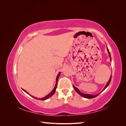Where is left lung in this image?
Instances as JSON below:
<instances>
[{
	"instance_id": "8db88e82",
	"label": "left lung",
	"mask_w": 126,
	"mask_h": 126,
	"mask_svg": "<svg viewBox=\"0 0 126 126\" xmlns=\"http://www.w3.org/2000/svg\"><path fill=\"white\" fill-rule=\"evenodd\" d=\"M107 51H108V54H109V56H110V61H111V55H110V52H109V49H108V47H107ZM111 76H110V79H109V81H108V82H107V83L106 84V86L105 87V88H104V89L102 90V91H104L107 87L108 86H109V83H110V81H111ZM73 87H74V89L75 90V91H76V92H77L78 94H79L81 96H82V97H83V98H87V99H91V98H95V97H96L97 96H98L99 94L101 93H100L99 94H96V95H93V94H83V93H82L81 92H80V91L77 88H76L75 86H74L73 85Z\"/></svg>"
}]
</instances>
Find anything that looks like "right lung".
Wrapping results in <instances>:
<instances>
[{
	"instance_id": "1",
	"label": "right lung",
	"mask_w": 126,
	"mask_h": 126,
	"mask_svg": "<svg viewBox=\"0 0 126 126\" xmlns=\"http://www.w3.org/2000/svg\"><path fill=\"white\" fill-rule=\"evenodd\" d=\"M60 73H61V72H59V73H58V75H57V77H56V85H55V87L54 88V89H52V91H51V92H50V93H49L48 95H47L46 96L44 97V98H37V97H34V96H32L31 94H28V93L27 92V91H26L25 90H24V89H22V90H23L26 93H27V94H28L29 95H30V96H32V98L36 99L41 100H46V99H48L49 98H50V97H51V96H52V95L55 94V91H56V88H57V83H58V78H59V76H60Z\"/></svg>"
}]
</instances>
